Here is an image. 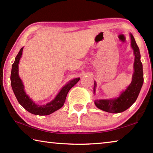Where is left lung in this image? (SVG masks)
<instances>
[{"label": "left lung", "instance_id": "obj_1", "mask_svg": "<svg viewBox=\"0 0 153 153\" xmlns=\"http://www.w3.org/2000/svg\"><path fill=\"white\" fill-rule=\"evenodd\" d=\"M129 35L131 38V46L134 50V54L135 56L134 63V71L132 79L127 89L121 92L119 97L112 99L95 100V105L98 108L106 112L118 113L128 109L135 102L143 84V69L140 61L141 56L140 50L133 35L131 33ZM96 87H97V83L94 82V94H95L96 92Z\"/></svg>", "mask_w": 153, "mask_h": 153}]
</instances>
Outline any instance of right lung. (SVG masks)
<instances>
[{"instance_id": "obj_1", "label": "right lung", "mask_w": 153, "mask_h": 153, "mask_svg": "<svg viewBox=\"0 0 153 153\" xmlns=\"http://www.w3.org/2000/svg\"><path fill=\"white\" fill-rule=\"evenodd\" d=\"M23 48L20 49L19 53L15 57L12 65L11 74V84L14 94L19 104L28 112L37 115H48L63 107L65 101L67 93L72 87L74 86L79 80V77L71 80L69 83L62 88L56 97L50 102L45 105H39L28 97L24 90V86L19 76V63L22 55Z\"/></svg>"}]
</instances>
